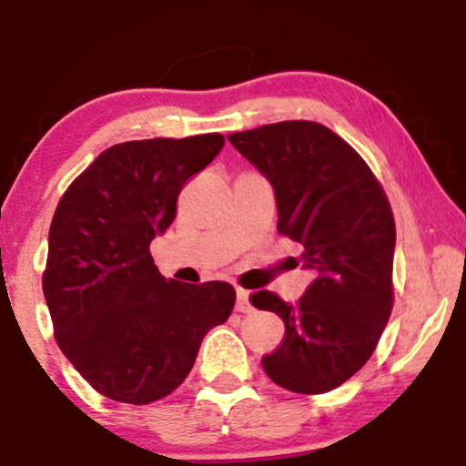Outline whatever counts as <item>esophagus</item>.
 <instances>
[{
    "label": "esophagus",
    "instance_id": "1",
    "mask_svg": "<svg viewBox=\"0 0 466 466\" xmlns=\"http://www.w3.org/2000/svg\"><path fill=\"white\" fill-rule=\"evenodd\" d=\"M237 311H240V313L251 311L249 291H245V289H237Z\"/></svg>",
    "mask_w": 466,
    "mask_h": 466
}]
</instances>
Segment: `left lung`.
Returning <instances> with one entry per match:
<instances>
[{"label": "left lung", "instance_id": "1", "mask_svg": "<svg viewBox=\"0 0 466 466\" xmlns=\"http://www.w3.org/2000/svg\"><path fill=\"white\" fill-rule=\"evenodd\" d=\"M276 195L278 232L313 271L298 304L271 291L249 302L285 322L263 357L267 377L298 394L329 392L370 360L392 313L397 229L386 192L360 153L318 122L287 120L228 136Z\"/></svg>", "mask_w": 466, "mask_h": 466}]
</instances>
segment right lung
<instances>
[{
  "label": "right lung",
  "instance_id": "add662e5",
  "mask_svg": "<svg viewBox=\"0 0 466 466\" xmlns=\"http://www.w3.org/2000/svg\"><path fill=\"white\" fill-rule=\"evenodd\" d=\"M223 144L221 133L116 144L58 201L44 296L63 355L106 399H164L188 377L208 330L232 313V285L166 280L148 251L175 221L186 181Z\"/></svg>",
  "mask_w": 466,
  "mask_h": 466
}]
</instances>
